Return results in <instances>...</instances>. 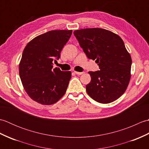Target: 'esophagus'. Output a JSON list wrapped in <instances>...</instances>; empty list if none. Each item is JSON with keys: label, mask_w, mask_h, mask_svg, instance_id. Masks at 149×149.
<instances>
[{"label": "esophagus", "mask_w": 149, "mask_h": 149, "mask_svg": "<svg viewBox=\"0 0 149 149\" xmlns=\"http://www.w3.org/2000/svg\"><path fill=\"white\" fill-rule=\"evenodd\" d=\"M74 73L75 74H77V75H82L83 74H84V72H74Z\"/></svg>", "instance_id": "obj_1"}]
</instances>
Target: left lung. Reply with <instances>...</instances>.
Masks as SVG:
<instances>
[{"label":"left lung","mask_w":149,"mask_h":149,"mask_svg":"<svg viewBox=\"0 0 149 149\" xmlns=\"http://www.w3.org/2000/svg\"><path fill=\"white\" fill-rule=\"evenodd\" d=\"M74 36L88 59L95 60L100 70L89 72L91 81L86 86L89 96L108 104L124 93L131 79L132 59L118 34L101 28L76 30Z\"/></svg>","instance_id":"left-lung-1"}]
</instances>
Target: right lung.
I'll list each match as a JSON object with an SVG mask.
<instances>
[{"instance_id": "add662e5", "label": "right lung", "mask_w": 149, "mask_h": 149, "mask_svg": "<svg viewBox=\"0 0 149 149\" xmlns=\"http://www.w3.org/2000/svg\"><path fill=\"white\" fill-rule=\"evenodd\" d=\"M72 30H54L40 34L27 43L19 64V75L28 95L43 105H51L64 95L71 79L70 71L53 68L60 58Z\"/></svg>"}]
</instances>
